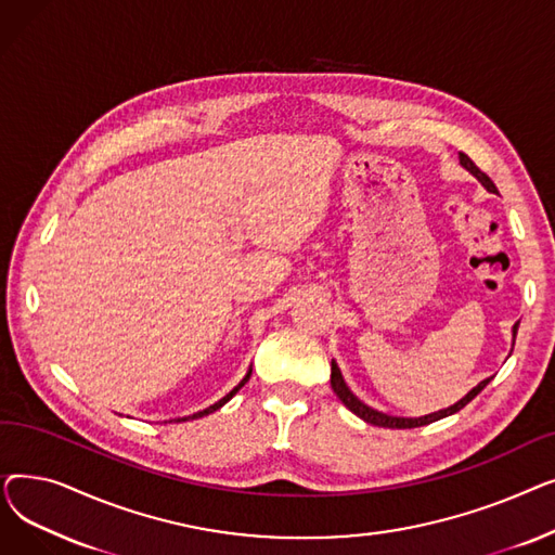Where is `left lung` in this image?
Masks as SVG:
<instances>
[{
  "label": "left lung",
  "instance_id": "1",
  "mask_svg": "<svg viewBox=\"0 0 555 555\" xmlns=\"http://www.w3.org/2000/svg\"><path fill=\"white\" fill-rule=\"evenodd\" d=\"M459 162H461V166L465 168V170H470L475 178L486 186V191H490V193H498V186L492 184V180L488 178V175L468 157L465 153H459ZM517 326L519 324H515L513 326V344H515V335H517ZM492 380V377H486V380H481L473 391H468L465 393L459 402H454L452 406H448V410H441V412H434V414H427V416H421V418H400V416H389V414H383V412H377V410H371L369 404H364L358 396H353V391L346 387V383H344V377H341V371H339V366L335 364V360L331 362V387H333V391L337 393V398L348 406V410H351L356 416H360L362 421H366V423H371V425H377V427H393V429H412V427H423V425H429V423H434V421H441V418H446V416H452V414H456L459 410H463L465 404H468L473 398H477L481 391H483V387L488 385Z\"/></svg>",
  "mask_w": 555,
  "mask_h": 555
}]
</instances>
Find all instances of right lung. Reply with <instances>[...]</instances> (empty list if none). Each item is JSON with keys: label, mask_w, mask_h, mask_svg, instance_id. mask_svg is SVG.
Returning a JSON list of instances; mask_svg holds the SVG:
<instances>
[{"label": "right lung", "mask_w": 555, "mask_h": 555, "mask_svg": "<svg viewBox=\"0 0 555 555\" xmlns=\"http://www.w3.org/2000/svg\"><path fill=\"white\" fill-rule=\"evenodd\" d=\"M249 375H251V371H249V373H247V375H245V377H243V380H241V385H238V387H233V389H231V391H229V393H227V396H224V398H222V400H218V402H216V404H211V406H207V410H202V412H197V414H193V416H186V418H178V423H180V421H189V418H202V416H207V414H211V412H216V410H220V406H222V404H224V402H229V400H231V398H233V396H236V391H238V389H241V387H243V385H245V383H247V380H249Z\"/></svg>", "instance_id": "1"}]
</instances>
